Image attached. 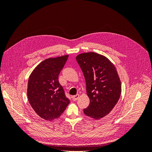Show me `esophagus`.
<instances>
[{
	"instance_id": "esophagus-1",
	"label": "esophagus",
	"mask_w": 152,
	"mask_h": 152,
	"mask_svg": "<svg viewBox=\"0 0 152 152\" xmlns=\"http://www.w3.org/2000/svg\"><path fill=\"white\" fill-rule=\"evenodd\" d=\"M79 97H80V94H77L75 95V96H73L72 98H73V101H76V100H77V99H78V98H79Z\"/></svg>"
}]
</instances>
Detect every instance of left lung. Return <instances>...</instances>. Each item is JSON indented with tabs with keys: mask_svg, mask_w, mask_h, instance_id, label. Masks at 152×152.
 <instances>
[{
	"mask_svg": "<svg viewBox=\"0 0 152 152\" xmlns=\"http://www.w3.org/2000/svg\"><path fill=\"white\" fill-rule=\"evenodd\" d=\"M76 59L84 73L90 99L84 113L96 120L102 118L112 111L121 94L117 69L107 57L94 52L80 54Z\"/></svg>",
	"mask_w": 152,
	"mask_h": 152,
	"instance_id": "left-lung-1",
	"label": "left lung"
}]
</instances>
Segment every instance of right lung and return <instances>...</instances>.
<instances>
[{
    "instance_id": "add662e5",
    "label": "right lung",
    "mask_w": 152,
    "mask_h": 152,
    "mask_svg": "<svg viewBox=\"0 0 152 152\" xmlns=\"http://www.w3.org/2000/svg\"><path fill=\"white\" fill-rule=\"evenodd\" d=\"M68 58V55H65L45 59L29 77L27 87L29 103L35 113L45 121L60 117L70 103L58 81V75Z\"/></svg>"
}]
</instances>
